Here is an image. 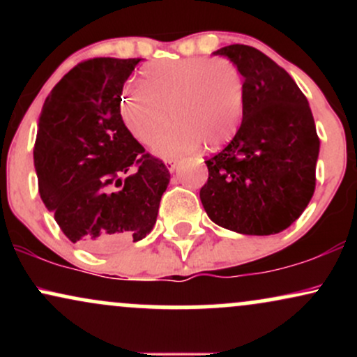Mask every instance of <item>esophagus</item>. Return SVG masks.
Segmentation results:
<instances>
[{
	"instance_id": "esophagus-1",
	"label": "esophagus",
	"mask_w": 357,
	"mask_h": 357,
	"mask_svg": "<svg viewBox=\"0 0 357 357\" xmlns=\"http://www.w3.org/2000/svg\"><path fill=\"white\" fill-rule=\"evenodd\" d=\"M166 167H167V169H169V173H173L176 167H178V162L173 161V159H167V161H166Z\"/></svg>"
}]
</instances>
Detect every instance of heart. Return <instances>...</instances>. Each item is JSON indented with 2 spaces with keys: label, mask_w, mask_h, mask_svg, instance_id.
<instances>
[{
  "label": "heart",
  "mask_w": 357,
  "mask_h": 357,
  "mask_svg": "<svg viewBox=\"0 0 357 357\" xmlns=\"http://www.w3.org/2000/svg\"><path fill=\"white\" fill-rule=\"evenodd\" d=\"M139 84L121 92L119 112L129 132L151 146L169 126H176L155 146L159 154L195 151L199 141L208 149L230 142L243 119L245 80L227 59L188 56L161 60L142 68Z\"/></svg>",
  "instance_id": "1"
}]
</instances>
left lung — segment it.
<instances>
[{"label":"left lung","mask_w":357,"mask_h":357,"mask_svg":"<svg viewBox=\"0 0 357 357\" xmlns=\"http://www.w3.org/2000/svg\"><path fill=\"white\" fill-rule=\"evenodd\" d=\"M245 80L238 132L208 158L199 198L208 216L243 235H273L296 221L312 198L319 141L309 102L292 77L248 45H228Z\"/></svg>","instance_id":"8db88e82"}]
</instances>
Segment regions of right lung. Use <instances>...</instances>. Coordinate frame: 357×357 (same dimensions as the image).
I'll return each instance as SVG.
<instances>
[{"label":"right lung","mask_w":357,"mask_h":357,"mask_svg":"<svg viewBox=\"0 0 357 357\" xmlns=\"http://www.w3.org/2000/svg\"><path fill=\"white\" fill-rule=\"evenodd\" d=\"M141 59L80 61L52 89L33 161L45 206L72 243L110 252L149 235L169 171L134 139L119 100Z\"/></svg>","instance_id":"obj_1"}]
</instances>
